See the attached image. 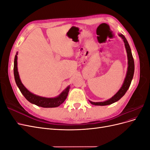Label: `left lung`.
I'll use <instances>...</instances> for the list:
<instances>
[{
    "instance_id": "left-lung-1",
    "label": "left lung",
    "mask_w": 150,
    "mask_h": 150,
    "mask_svg": "<svg viewBox=\"0 0 150 150\" xmlns=\"http://www.w3.org/2000/svg\"><path fill=\"white\" fill-rule=\"evenodd\" d=\"M120 37L121 38V39L123 40L125 43V46L126 48V51L127 53V57H128V68H127V72L126 77L124 80V82L122 83V85L121 86V88L119 89L114 96L111 97L110 99H108L102 102H93L91 101H89V102L91 103L93 105L95 106H106L109 105L114 103L118 100L124 96L125 93H126L127 91L129 89L131 81L133 79V75H134V59L132 56V53H131V50L129 47V45L126 39L125 38V36L122 34H118Z\"/></svg>"
}]
</instances>
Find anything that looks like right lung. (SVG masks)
Segmentation results:
<instances>
[{"label": "right lung", "mask_w": 150, "mask_h": 150, "mask_svg": "<svg viewBox=\"0 0 150 150\" xmlns=\"http://www.w3.org/2000/svg\"><path fill=\"white\" fill-rule=\"evenodd\" d=\"M17 54L18 52H17L14 58L13 74H14V78L17 86L21 91V93L23 94V96L27 100L32 104H35V105L42 108H56L59 106L62 103H64L67 96L68 93H69L70 86H68L65 89H64L63 91H62V93L59 95H58L57 96L54 98H46L38 96V95L34 94L33 93L30 92L25 87L24 84L21 82L19 72H18Z\"/></svg>", "instance_id": "1"}]
</instances>
